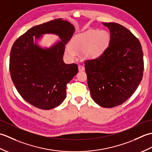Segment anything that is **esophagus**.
<instances>
[{
	"label": "esophagus",
	"instance_id": "obj_1",
	"mask_svg": "<svg viewBox=\"0 0 152 152\" xmlns=\"http://www.w3.org/2000/svg\"><path fill=\"white\" fill-rule=\"evenodd\" d=\"M84 67H83V66L81 65V64H79L78 65V70L79 71H83L84 70Z\"/></svg>",
	"mask_w": 152,
	"mask_h": 152
}]
</instances>
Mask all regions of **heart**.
I'll return each mask as SVG.
<instances>
[{
	"label": "heart",
	"instance_id": "b5f03b06",
	"mask_svg": "<svg viewBox=\"0 0 152 152\" xmlns=\"http://www.w3.org/2000/svg\"><path fill=\"white\" fill-rule=\"evenodd\" d=\"M110 42V35L108 31L91 30L73 38L70 46L74 50L82 51V56L85 59H94L105 52ZM66 52L70 57L75 56V52L71 48H68Z\"/></svg>",
	"mask_w": 152,
	"mask_h": 152
}]
</instances>
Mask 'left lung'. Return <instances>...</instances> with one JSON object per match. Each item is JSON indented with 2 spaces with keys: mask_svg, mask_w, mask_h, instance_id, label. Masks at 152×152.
<instances>
[{
  "mask_svg": "<svg viewBox=\"0 0 152 152\" xmlns=\"http://www.w3.org/2000/svg\"><path fill=\"white\" fill-rule=\"evenodd\" d=\"M110 33L105 52L96 59L85 61L88 85L91 97L104 108L125 102L142 79L143 51L137 38L115 23H102Z\"/></svg>",
  "mask_w": 152,
  "mask_h": 152,
  "instance_id": "obj_1",
  "label": "left lung"
}]
</instances>
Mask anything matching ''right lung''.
Listing matches in <instances>:
<instances>
[{"mask_svg": "<svg viewBox=\"0 0 152 152\" xmlns=\"http://www.w3.org/2000/svg\"><path fill=\"white\" fill-rule=\"evenodd\" d=\"M74 31L70 23L56 19L32 27L13 44L9 65L11 78L23 99L31 105L50 110L66 98V84L78 72L76 64H66L63 59L65 45ZM44 34H56L61 41L51 48H41L34 40Z\"/></svg>", "mask_w": 152, "mask_h": 152, "instance_id": "1", "label": "right lung"}]
</instances>
